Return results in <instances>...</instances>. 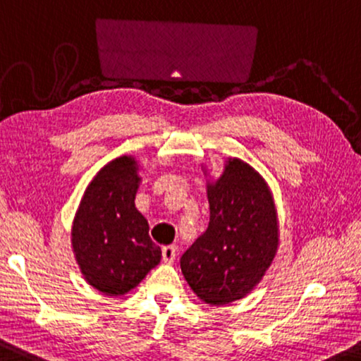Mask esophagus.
Instances as JSON below:
<instances>
[{
    "mask_svg": "<svg viewBox=\"0 0 361 361\" xmlns=\"http://www.w3.org/2000/svg\"><path fill=\"white\" fill-rule=\"evenodd\" d=\"M161 256H163V261L166 264H171L176 257V246H173V244L171 246H165L161 249Z\"/></svg>",
    "mask_w": 361,
    "mask_h": 361,
    "instance_id": "34e87169",
    "label": "esophagus"
}]
</instances>
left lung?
<instances>
[{
	"label": "left lung",
	"mask_w": 361,
	"mask_h": 361,
	"mask_svg": "<svg viewBox=\"0 0 361 361\" xmlns=\"http://www.w3.org/2000/svg\"><path fill=\"white\" fill-rule=\"evenodd\" d=\"M209 224L180 259L181 272L201 300L226 305L246 297L276 257L279 223L264 178L229 158L208 183Z\"/></svg>",
	"instance_id": "1"
}]
</instances>
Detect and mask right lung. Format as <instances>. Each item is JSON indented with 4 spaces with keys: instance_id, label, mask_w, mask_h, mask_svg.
I'll return each mask as SVG.
<instances>
[{
    "instance_id": "obj_1",
    "label": "right lung",
    "mask_w": 361,
    "mask_h": 361,
    "mask_svg": "<svg viewBox=\"0 0 361 361\" xmlns=\"http://www.w3.org/2000/svg\"><path fill=\"white\" fill-rule=\"evenodd\" d=\"M140 180L135 158H115L90 181L72 223V251L80 272L110 297L137 287L161 259L147 219L135 208Z\"/></svg>"
}]
</instances>
